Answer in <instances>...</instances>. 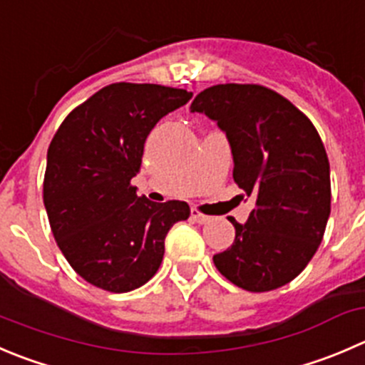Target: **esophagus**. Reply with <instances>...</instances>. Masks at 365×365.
Wrapping results in <instances>:
<instances>
[{
  "mask_svg": "<svg viewBox=\"0 0 365 365\" xmlns=\"http://www.w3.org/2000/svg\"><path fill=\"white\" fill-rule=\"evenodd\" d=\"M190 217H192V221L200 222V225H205V222L210 221V217H208V215H205V214H201L197 208H192V210H190Z\"/></svg>",
  "mask_w": 365,
  "mask_h": 365,
  "instance_id": "34e87169",
  "label": "esophagus"
}]
</instances>
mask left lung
Segmentation results:
<instances>
[{"mask_svg": "<svg viewBox=\"0 0 365 365\" xmlns=\"http://www.w3.org/2000/svg\"><path fill=\"white\" fill-rule=\"evenodd\" d=\"M190 112L217 123L233 157V180L253 197L244 225L232 219L235 240L214 264L250 292L294 280L323 240L330 217V162L310 119L262 85L205 88Z\"/></svg>", "mask_w": 365, "mask_h": 365, "instance_id": "1", "label": "left lung"}]
</instances>
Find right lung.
Masks as SVG:
<instances>
[{
	"label": "right lung",
	"mask_w": 365,
	"mask_h": 365,
	"mask_svg": "<svg viewBox=\"0 0 365 365\" xmlns=\"http://www.w3.org/2000/svg\"><path fill=\"white\" fill-rule=\"evenodd\" d=\"M192 98L185 88L112 83L74 108L48 148L44 207L56 244L88 284L128 292L146 284L164 258L185 201L137 196L144 143L169 112Z\"/></svg>",
	"instance_id": "right-lung-1"
}]
</instances>
